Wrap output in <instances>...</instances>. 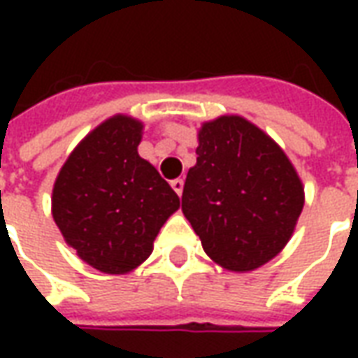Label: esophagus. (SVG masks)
<instances>
[{
    "mask_svg": "<svg viewBox=\"0 0 358 358\" xmlns=\"http://www.w3.org/2000/svg\"><path fill=\"white\" fill-rule=\"evenodd\" d=\"M171 186H172V189H174V192H176V194L182 195V189H184V180H182V178L172 180V182H171Z\"/></svg>",
    "mask_w": 358,
    "mask_h": 358,
    "instance_id": "34e87169",
    "label": "esophagus"
}]
</instances>
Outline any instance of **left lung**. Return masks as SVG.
Returning <instances> with one entry per match:
<instances>
[{"label":"left lung","instance_id":"obj_1","mask_svg":"<svg viewBox=\"0 0 358 358\" xmlns=\"http://www.w3.org/2000/svg\"><path fill=\"white\" fill-rule=\"evenodd\" d=\"M195 153L182 210L205 253L234 272L268 263L303 210V186L289 159L241 117L205 122Z\"/></svg>","mask_w":358,"mask_h":358}]
</instances>
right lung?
<instances>
[{"mask_svg": "<svg viewBox=\"0 0 358 358\" xmlns=\"http://www.w3.org/2000/svg\"><path fill=\"white\" fill-rule=\"evenodd\" d=\"M141 124L109 118L86 136L59 172L53 218L90 266L122 274L143 263L153 240L180 207L166 180L138 155Z\"/></svg>", "mask_w": 358, "mask_h": 358, "instance_id": "right-lung-1", "label": "right lung"}]
</instances>
